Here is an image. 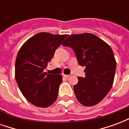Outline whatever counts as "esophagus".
<instances>
[{
	"mask_svg": "<svg viewBox=\"0 0 129 129\" xmlns=\"http://www.w3.org/2000/svg\"><path fill=\"white\" fill-rule=\"evenodd\" d=\"M63 77H64L65 78L68 79V78H69V77H70V75H63Z\"/></svg>",
	"mask_w": 129,
	"mask_h": 129,
	"instance_id": "34e87169",
	"label": "esophagus"
}]
</instances>
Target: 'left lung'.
<instances>
[{"instance_id": "8db88e82", "label": "left lung", "mask_w": 129, "mask_h": 129, "mask_svg": "<svg viewBox=\"0 0 129 129\" xmlns=\"http://www.w3.org/2000/svg\"><path fill=\"white\" fill-rule=\"evenodd\" d=\"M62 45L75 52L79 64L85 66V77H78L74 86L76 97L82 105L92 106L100 102L113 84L116 61L108 43L90 33L73 34Z\"/></svg>"}]
</instances>
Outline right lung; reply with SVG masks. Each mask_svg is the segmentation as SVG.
<instances>
[{
  "mask_svg": "<svg viewBox=\"0 0 129 129\" xmlns=\"http://www.w3.org/2000/svg\"><path fill=\"white\" fill-rule=\"evenodd\" d=\"M67 37L68 34L38 33L25 42L18 51L16 81L22 94L33 105L46 108L57 99L62 76L47 74L43 70Z\"/></svg>",
  "mask_w": 129,
  "mask_h": 129,
  "instance_id": "1",
  "label": "right lung"
}]
</instances>
